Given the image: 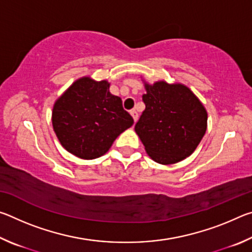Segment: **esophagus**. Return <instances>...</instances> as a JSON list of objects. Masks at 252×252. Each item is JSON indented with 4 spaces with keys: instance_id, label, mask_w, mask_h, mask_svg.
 I'll list each match as a JSON object with an SVG mask.
<instances>
[{
    "instance_id": "1",
    "label": "esophagus",
    "mask_w": 252,
    "mask_h": 252,
    "mask_svg": "<svg viewBox=\"0 0 252 252\" xmlns=\"http://www.w3.org/2000/svg\"><path fill=\"white\" fill-rule=\"evenodd\" d=\"M130 114L132 116V118H133V120H134V122H136V120H138V112H136V111L133 109V110H131L130 111Z\"/></svg>"
}]
</instances>
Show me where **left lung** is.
Returning a JSON list of instances; mask_svg holds the SVG:
<instances>
[{"mask_svg":"<svg viewBox=\"0 0 252 252\" xmlns=\"http://www.w3.org/2000/svg\"><path fill=\"white\" fill-rule=\"evenodd\" d=\"M146 109L134 130L148 156L173 164L192 155L207 131L208 113L199 97L182 83L142 80Z\"/></svg>","mask_w":252,"mask_h":252,"instance_id":"1","label":"left lung"}]
</instances>
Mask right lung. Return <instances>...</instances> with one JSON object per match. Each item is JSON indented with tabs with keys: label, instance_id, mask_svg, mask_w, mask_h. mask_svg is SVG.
Masks as SVG:
<instances>
[{
	"label": "right lung",
	"instance_id": "obj_1",
	"mask_svg": "<svg viewBox=\"0 0 252 252\" xmlns=\"http://www.w3.org/2000/svg\"><path fill=\"white\" fill-rule=\"evenodd\" d=\"M106 80H75L54 102L52 126L61 146L84 160L105 155L119 135L133 125L121 97L111 94Z\"/></svg>",
	"mask_w": 252,
	"mask_h": 252
}]
</instances>
